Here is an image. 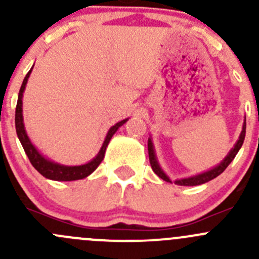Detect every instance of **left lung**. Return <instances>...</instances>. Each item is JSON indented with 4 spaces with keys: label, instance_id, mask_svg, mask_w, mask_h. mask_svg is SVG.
I'll use <instances>...</instances> for the list:
<instances>
[{
    "label": "left lung",
    "instance_id": "left-lung-1",
    "mask_svg": "<svg viewBox=\"0 0 259 259\" xmlns=\"http://www.w3.org/2000/svg\"><path fill=\"white\" fill-rule=\"evenodd\" d=\"M244 137H245V119H244V122H243L242 132H241V134H239L238 140H237V143L234 144L233 148L231 149V151L227 154L226 158H224L223 160H222L221 163L218 164V165H215L214 168L209 169V170L203 171V173H200V174H197V176L188 177V178H183V179H177V180H174V183H176L177 185H184V187H194V185L204 184V183H207L211 179L217 178L219 174H222L224 170H226L227 166H228L229 164L233 161V159L236 158L237 153H238L239 149L242 148L243 142H244ZM148 151H149V160H150V165H151V169H153L154 173H155L156 176L159 177V178L165 180V182L173 183L170 180V178L166 176L165 171L161 169L160 164H159L151 138H149V139H148Z\"/></svg>",
    "mask_w": 259,
    "mask_h": 259
}]
</instances>
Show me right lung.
<instances>
[{
	"instance_id": "add662e5",
	"label": "right lung",
	"mask_w": 259,
	"mask_h": 259,
	"mask_svg": "<svg viewBox=\"0 0 259 259\" xmlns=\"http://www.w3.org/2000/svg\"><path fill=\"white\" fill-rule=\"evenodd\" d=\"M32 67H31L30 71L27 72V75H26L25 79H23L22 85H21L20 93H18V99H17L16 114H15L16 133L21 144H22L23 150H25L27 158L30 159L33 168H35L41 176L45 177V178L51 179V180H57V182H71V180H79V179L86 178V177L90 176V174L98 168L99 164L103 161L104 156H105L106 148H108L109 143H110V139L113 138L115 133H116V130L127 121V119H124L121 120V121L116 122L114 126H111L110 129H109L108 134H106L105 137V140H104L99 153L96 154L95 158L91 159V160L88 161L86 164H81V165H62V164L55 163V161L50 160V159L46 158V156H44L42 154L37 150V148L31 143L30 138H28L27 133H26L25 124H23L22 96H23V91H25L26 89V83H27L28 77H30L31 71H32Z\"/></svg>"
}]
</instances>
